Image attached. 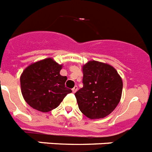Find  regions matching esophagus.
Returning a JSON list of instances; mask_svg holds the SVG:
<instances>
[{
  "label": "esophagus",
  "instance_id": "34e87169",
  "mask_svg": "<svg viewBox=\"0 0 152 152\" xmlns=\"http://www.w3.org/2000/svg\"><path fill=\"white\" fill-rule=\"evenodd\" d=\"M77 86H75L73 88H72V91H73V93H75V92L77 91Z\"/></svg>",
  "mask_w": 152,
  "mask_h": 152
}]
</instances>
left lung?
Segmentation results:
<instances>
[{
    "mask_svg": "<svg viewBox=\"0 0 152 152\" xmlns=\"http://www.w3.org/2000/svg\"><path fill=\"white\" fill-rule=\"evenodd\" d=\"M82 71L83 88L75 94L79 109L88 118H103L120 102L121 77L112 66L96 61L85 64Z\"/></svg>",
    "mask_w": 152,
    "mask_h": 152,
    "instance_id": "obj_1",
    "label": "left lung"
}]
</instances>
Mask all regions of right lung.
Segmentation results:
<instances>
[{"label":"right lung","instance_id":"add662e5","mask_svg":"<svg viewBox=\"0 0 152 152\" xmlns=\"http://www.w3.org/2000/svg\"><path fill=\"white\" fill-rule=\"evenodd\" d=\"M61 64L48 58L27 67L20 75V89L25 102L34 109L48 112L56 108L72 91L65 87Z\"/></svg>","mask_w":152,"mask_h":152}]
</instances>
